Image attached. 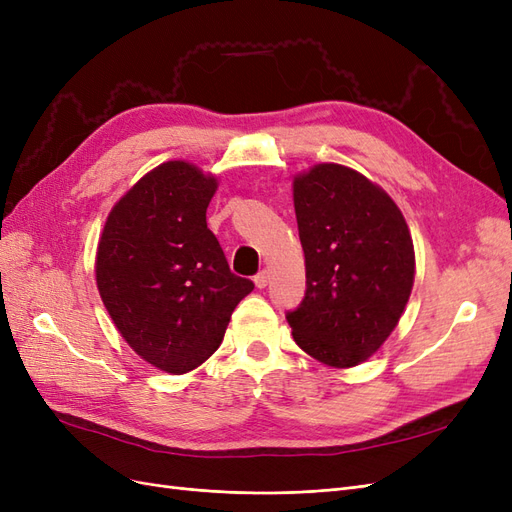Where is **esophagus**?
Instances as JSON below:
<instances>
[{
	"mask_svg": "<svg viewBox=\"0 0 512 512\" xmlns=\"http://www.w3.org/2000/svg\"><path fill=\"white\" fill-rule=\"evenodd\" d=\"M254 284H256L258 288H265V286L269 284V273H267V271L256 273V275H254Z\"/></svg>",
	"mask_w": 512,
	"mask_h": 512,
	"instance_id": "esophagus-1",
	"label": "esophagus"
}]
</instances>
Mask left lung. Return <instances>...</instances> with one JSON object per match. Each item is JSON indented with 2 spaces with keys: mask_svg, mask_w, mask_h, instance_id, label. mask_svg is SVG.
I'll list each match as a JSON object with an SVG mask.
<instances>
[{
  "mask_svg": "<svg viewBox=\"0 0 512 512\" xmlns=\"http://www.w3.org/2000/svg\"><path fill=\"white\" fill-rule=\"evenodd\" d=\"M305 297L286 312L294 342L331 367H352L391 335L410 299L414 247L397 205L339 164L294 179Z\"/></svg>",
  "mask_w": 512,
  "mask_h": 512,
  "instance_id": "1",
  "label": "left lung"
}]
</instances>
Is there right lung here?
I'll return each instance as SVG.
<instances>
[{
  "label": "right lung",
  "instance_id": "1",
  "mask_svg": "<svg viewBox=\"0 0 512 512\" xmlns=\"http://www.w3.org/2000/svg\"><path fill=\"white\" fill-rule=\"evenodd\" d=\"M215 188L188 162L160 164L113 207L98 245L96 282L115 327L168 374L205 363L254 290L207 228Z\"/></svg>",
  "mask_w": 512,
  "mask_h": 512
}]
</instances>
